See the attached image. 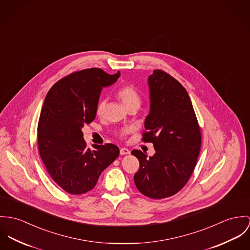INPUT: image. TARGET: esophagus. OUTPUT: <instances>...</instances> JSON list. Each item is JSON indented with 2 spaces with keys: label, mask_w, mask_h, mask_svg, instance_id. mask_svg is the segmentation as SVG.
<instances>
[{
  "label": "esophagus",
  "mask_w": 250,
  "mask_h": 250,
  "mask_svg": "<svg viewBox=\"0 0 250 250\" xmlns=\"http://www.w3.org/2000/svg\"><path fill=\"white\" fill-rule=\"evenodd\" d=\"M131 153V151L129 150V149H127V148H125V147H123V148H120V155H129Z\"/></svg>",
  "instance_id": "1"
}]
</instances>
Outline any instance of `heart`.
<instances>
[{
	"label": "heart",
	"instance_id": "obj_1",
	"mask_svg": "<svg viewBox=\"0 0 250 250\" xmlns=\"http://www.w3.org/2000/svg\"><path fill=\"white\" fill-rule=\"evenodd\" d=\"M116 95L127 109L132 106H139L141 103V98L138 92L136 91V88L131 84L122 86L118 91H116ZM104 107H105V100L100 99L96 105V109H95L96 114H102ZM130 132H131L130 128H122L118 130L116 134L119 137H125L126 135H128Z\"/></svg>",
	"mask_w": 250,
	"mask_h": 250
}]
</instances>
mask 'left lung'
Listing matches in <instances>:
<instances>
[{
    "instance_id": "1",
    "label": "left lung",
    "mask_w": 250,
    "mask_h": 250,
    "mask_svg": "<svg viewBox=\"0 0 250 250\" xmlns=\"http://www.w3.org/2000/svg\"><path fill=\"white\" fill-rule=\"evenodd\" d=\"M151 108L145 119L142 141L154 144L156 154L139 160L134 180L144 196L160 200L174 196L189 181L202 146L201 128L191 99L182 84L169 73L155 69L148 79Z\"/></svg>"
}]
</instances>
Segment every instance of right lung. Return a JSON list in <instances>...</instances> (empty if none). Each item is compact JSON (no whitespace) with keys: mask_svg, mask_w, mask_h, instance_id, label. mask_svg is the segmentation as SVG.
<instances>
[{"mask_svg":"<svg viewBox=\"0 0 250 250\" xmlns=\"http://www.w3.org/2000/svg\"><path fill=\"white\" fill-rule=\"evenodd\" d=\"M119 75L98 68L77 70L57 81L45 96L37 128L38 150L51 179L68 194L89 192L119 155L112 143L90 150L82 132L95 118L102 88Z\"/></svg>","mask_w":250,"mask_h":250,"instance_id":"right-lung-1","label":"right lung"}]
</instances>
